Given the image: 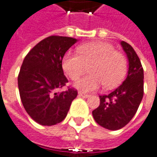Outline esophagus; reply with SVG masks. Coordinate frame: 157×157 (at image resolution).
<instances>
[{"instance_id": "34e87169", "label": "esophagus", "mask_w": 157, "mask_h": 157, "mask_svg": "<svg viewBox=\"0 0 157 157\" xmlns=\"http://www.w3.org/2000/svg\"><path fill=\"white\" fill-rule=\"evenodd\" d=\"M78 96L79 97L84 98H87L90 97V95H89V94H85V93H83V92H82V91H79Z\"/></svg>"}]
</instances>
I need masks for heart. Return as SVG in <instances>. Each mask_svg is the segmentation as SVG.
<instances>
[{
  "instance_id": "b5f03b06",
  "label": "heart",
  "mask_w": 157,
  "mask_h": 157,
  "mask_svg": "<svg viewBox=\"0 0 157 157\" xmlns=\"http://www.w3.org/2000/svg\"><path fill=\"white\" fill-rule=\"evenodd\" d=\"M78 54L67 52L62 59V68L72 81H76L87 67L90 75L77 81L78 90L94 91L102 84L107 89L116 86L125 76L127 59L113 45L106 42H92L80 46Z\"/></svg>"
}]
</instances>
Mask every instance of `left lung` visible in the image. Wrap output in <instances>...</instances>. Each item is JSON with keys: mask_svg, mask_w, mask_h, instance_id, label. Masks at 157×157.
Returning <instances> with one entry per match:
<instances>
[{"mask_svg": "<svg viewBox=\"0 0 157 157\" xmlns=\"http://www.w3.org/2000/svg\"><path fill=\"white\" fill-rule=\"evenodd\" d=\"M121 44L129 60L127 77L109 94L99 96L100 104L92 115L98 124L116 131L127 124L136 114L144 93V72L140 58L126 42Z\"/></svg>", "mask_w": 157, "mask_h": 157, "instance_id": "left-lung-1", "label": "left lung"}]
</instances>
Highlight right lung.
Wrapping results in <instances>:
<instances>
[{"label": "right lung", "instance_id": "right-lung-1", "mask_svg": "<svg viewBox=\"0 0 157 157\" xmlns=\"http://www.w3.org/2000/svg\"><path fill=\"white\" fill-rule=\"evenodd\" d=\"M76 39L51 35L38 42L27 53L17 76L19 95L24 107L33 121L51 126L62 122L67 115L77 90L66 86L62 59Z\"/></svg>", "mask_w": 157, "mask_h": 157}]
</instances>
